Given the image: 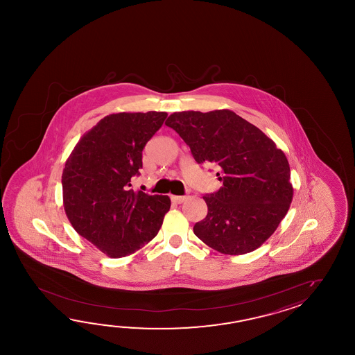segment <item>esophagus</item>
Wrapping results in <instances>:
<instances>
[{"mask_svg": "<svg viewBox=\"0 0 355 355\" xmlns=\"http://www.w3.org/2000/svg\"><path fill=\"white\" fill-rule=\"evenodd\" d=\"M188 199V196H171V200L176 204L184 203L185 200Z\"/></svg>", "mask_w": 355, "mask_h": 355, "instance_id": "34e87169", "label": "esophagus"}]
</instances>
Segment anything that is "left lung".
<instances>
[{
  "instance_id": "obj_1",
  "label": "left lung",
  "mask_w": 355,
  "mask_h": 355,
  "mask_svg": "<svg viewBox=\"0 0 355 355\" xmlns=\"http://www.w3.org/2000/svg\"><path fill=\"white\" fill-rule=\"evenodd\" d=\"M165 124L188 144L198 164L218 167L223 184L203 196L208 213L194 226L196 237L228 255L260 248L292 203L286 155L254 124L227 109L179 112Z\"/></svg>"
}]
</instances>
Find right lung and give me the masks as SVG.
<instances>
[{
	"mask_svg": "<svg viewBox=\"0 0 355 355\" xmlns=\"http://www.w3.org/2000/svg\"><path fill=\"white\" fill-rule=\"evenodd\" d=\"M167 113L110 114L76 144L62 174L63 205L76 232L107 257H123L151 241L170 209L167 196L133 191L142 151Z\"/></svg>",
	"mask_w": 355,
	"mask_h": 355,
	"instance_id": "obj_1",
	"label": "right lung"
}]
</instances>
